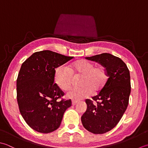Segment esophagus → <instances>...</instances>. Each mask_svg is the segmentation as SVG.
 I'll use <instances>...</instances> for the list:
<instances>
[{"label": "esophagus", "instance_id": "obj_1", "mask_svg": "<svg viewBox=\"0 0 148 148\" xmlns=\"http://www.w3.org/2000/svg\"><path fill=\"white\" fill-rule=\"evenodd\" d=\"M77 103H78L77 101H74V100L72 101V105H75Z\"/></svg>", "mask_w": 148, "mask_h": 148}]
</instances>
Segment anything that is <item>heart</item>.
<instances>
[{"label":"heart","instance_id":"obj_1","mask_svg":"<svg viewBox=\"0 0 148 148\" xmlns=\"http://www.w3.org/2000/svg\"><path fill=\"white\" fill-rule=\"evenodd\" d=\"M73 74L82 75L80 80L79 87H75L66 93L67 97L80 100L89 96L92 92L98 91L105 85L107 80V73L103 66H95L92 62L80 60L68 67L62 65L56 68L54 80L56 84L63 90H67L71 87L73 81Z\"/></svg>","mask_w":148,"mask_h":148}]
</instances>
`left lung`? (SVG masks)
<instances>
[{
	"mask_svg": "<svg viewBox=\"0 0 148 148\" xmlns=\"http://www.w3.org/2000/svg\"><path fill=\"white\" fill-rule=\"evenodd\" d=\"M86 59L103 66L108 78L98 95L92 97V100H86L87 110L81 121L84 127L91 133L105 134L115 127L127 108L131 92L130 71L121 59L110 53Z\"/></svg>",
	"mask_w": 148,
	"mask_h": 148,
	"instance_id": "1",
	"label": "left lung"
}]
</instances>
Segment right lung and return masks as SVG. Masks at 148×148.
<instances>
[{
  "label": "right lung",
  "mask_w": 148,
  "mask_h": 148,
  "mask_svg": "<svg viewBox=\"0 0 148 148\" xmlns=\"http://www.w3.org/2000/svg\"><path fill=\"white\" fill-rule=\"evenodd\" d=\"M73 58L50 50L35 52L23 62L16 80L17 101L27 125L43 134L55 131L71 99H58L64 93L54 84L56 68Z\"/></svg>",
  "instance_id": "obj_1"
}]
</instances>
